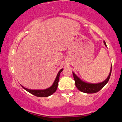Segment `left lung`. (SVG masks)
I'll list each match as a JSON object with an SVG mask.
<instances>
[{"label": "left lung", "instance_id": "1", "mask_svg": "<svg viewBox=\"0 0 122 122\" xmlns=\"http://www.w3.org/2000/svg\"><path fill=\"white\" fill-rule=\"evenodd\" d=\"M104 43L106 46V42L104 41ZM111 71H112V65L111 68V71L109 74L108 77L104 81L100 82V83L97 84H91V83H88V82H85L81 80L76 75H75V73L73 72V78L75 81V85L76 87L79 91L81 92H84L86 93H96V92H99L100 89H102L104 86L106 85V84L107 83L108 81H109V79L110 78L111 74Z\"/></svg>", "mask_w": 122, "mask_h": 122}]
</instances>
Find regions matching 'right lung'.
Segmentation results:
<instances>
[{
    "label": "right lung",
    "instance_id": "1",
    "mask_svg": "<svg viewBox=\"0 0 122 122\" xmlns=\"http://www.w3.org/2000/svg\"><path fill=\"white\" fill-rule=\"evenodd\" d=\"M63 69H61L58 72L56 78L55 80H54V82H53V85L51 86H50L49 88H47V89H42V90H35V89L34 90V89H27V88H25L22 85V86L24 88L25 90L29 92V93H31V94H33L36 96H37V97H47V96H49L56 91L57 86H58V81H59L60 79V75Z\"/></svg>",
    "mask_w": 122,
    "mask_h": 122
}]
</instances>
